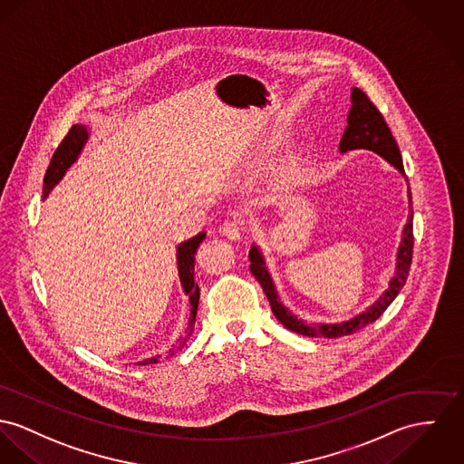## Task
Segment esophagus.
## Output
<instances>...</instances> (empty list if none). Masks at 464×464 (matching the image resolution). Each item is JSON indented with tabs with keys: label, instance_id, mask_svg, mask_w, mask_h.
Returning <instances> with one entry per match:
<instances>
[{
	"label": "esophagus",
	"instance_id": "esophagus-1",
	"mask_svg": "<svg viewBox=\"0 0 464 464\" xmlns=\"http://www.w3.org/2000/svg\"><path fill=\"white\" fill-rule=\"evenodd\" d=\"M220 233H222L224 237H227L229 240L237 242V240H240V237H242V226H240L237 220H226V222L222 224V227H220Z\"/></svg>",
	"mask_w": 464,
	"mask_h": 464
}]
</instances>
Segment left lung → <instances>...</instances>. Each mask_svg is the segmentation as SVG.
Masks as SVG:
<instances>
[{
  "mask_svg": "<svg viewBox=\"0 0 464 464\" xmlns=\"http://www.w3.org/2000/svg\"><path fill=\"white\" fill-rule=\"evenodd\" d=\"M350 150H371L380 157H383L387 162H391L395 169H399V173L404 175L401 151L397 148L385 118L360 88H352V107L348 112V127L339 143L341 153H346ZM411 205H413L411 192L408 185V208H410L408 222L402 229V238L397 249L393 277L389 283V287L383 291V295L352 320L341 321V323H318V324L316 323L309 324L305 321L298 320L281 302L261 250L257 246H252L249 252L250 272L263 287L276 318L291 332H296L307 337H328V339L355 334L365 324L378 320L385 313V309L392 304L393 298L399 295L402 285H406V277L410 274L411 254H413V207Z\"/></svg>",
  "mask_w": 464,
  "mask_h": 464,
  "instance_id": "1",
  "label": "left lung"
}]
</instances>
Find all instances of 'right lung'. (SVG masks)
<instances>
[{
	"instance_id": "1",
	"label": "right lung",
	"mask_w": 464,
	"mask_h": 464,
	"mask_svg": "<svg viewBox=\"0 0 464 464\" xmlns=\"http://www.w3.org/2000/svg\"><path fill=\"white\" fill-rule=\"evenodd\" d=\"M90 138V132L84 125H73L69 134L65 136V140L62 144L56 148L51 164L47 168L45 179H44V196L42 199H45L49 196V192L54 188V185L63 179V175L67 173V169L71 168L72 164L77 160L81 150L84 148V144ZM207 233L201 231L196 237L188 238L187 242H181L177 249V263H179V276L181 287L185 291V295H188V302H190V318H188V330L187 335H183L179 341V344H175L166 357L175 355L179 352L185 343L188 341V337L194 332V323H196V313H198V304H199V285H196L194 281V261H196V250L201 246V242L205 240ZM159 358L151 357L146 358L143 362H138L140 365H146V363H157Z\"/></svg>"
}]
</instances>
